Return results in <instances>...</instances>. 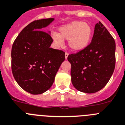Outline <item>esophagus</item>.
Wrapping results in <instances>:
<instances>
[{
  "label": "esophagus",
  "instance_id": "esophagus-1",
  "mask_svg": "<svg viewBox=\"0 0 125 125\" xmlns=\"http://www.w3.org/2000/svg\"><path fill=\"white\" fill-rule=\"evenodd\" d=\"M68 55H69V53L68 52H66L65 53V59H67V58H68Z\"/></svg>",
  "mask_w": 125,
  "mask_h": 125
}]
</instances>
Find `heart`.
<instances>
[{
  "instance_id": "heart-1",
  "label": "heart",
  "mask_w": 125,
  "mask_h": 125,
  "mask_svg": "<svg viewBox=\"0 0 125 125\" xmlns=\"http://www.w3.org/2000/svg\"><path fill=\"white\" fill-rule=\"evenodd\" d=\"M93 34V29L88 23L83 21H73L62 26L59 30V33L52 35L57 44L61 46L63 40L68 41L70 48L75 52L83 50L89 45Z\"/></svg>"
}]
</instances>
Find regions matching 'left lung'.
<instances>
[{"instance_id": "1", "label": "left lung", "mask_w": 125, "mask_h": 125, "mask_svg": "<svg viewBox=\"0 0 125 125\" xmlns=\"http://www.w3.org/2000/svg\"><path fill=\"white\" fill-rule=\"evenodd\" d=\"M115 42L104 25H95L94 33L89 45L83 50L71 53L73 85L82 92L92 94L103 88L113 74L115 66Z\"/></svg>"}]
</instances>
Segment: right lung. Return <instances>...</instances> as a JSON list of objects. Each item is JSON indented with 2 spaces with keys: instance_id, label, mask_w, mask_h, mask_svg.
<instances>
[{
  "instance_id": "obj_1",
  "label": "right lung",
  "mask_w": 125,
  "mask_h": 125,
  "mask_svg": "<svg viewBox=\"0 0 125 125\" xmlns=\"http://www.w3.org/2000/svg\"><path fill=\"white\" fill-rule=\"evenodd\" d=\"M54 20H37L21 31L11 49V70L19 85L31 94L45 92L65 59L62 50L50 48L53 39L42 30Z\"/></svg>"
}]
</instances>
